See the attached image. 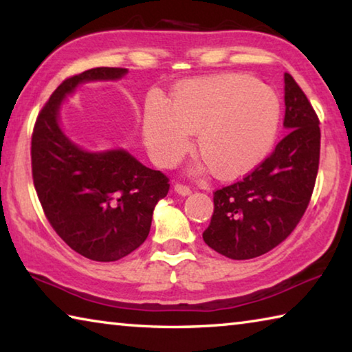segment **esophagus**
<instances>
[{
    "label": "esophagus",
    "instance_id": "esophagus-1",
    "mask_svg": "<svg viewBox=\"0 0 352 352\" xmlns=\"http://www.w3.org/2000/svg\"><path fill=\"white\" fill-rule=\"evenodd\" d=\"M174 190L178 195H182V197H186V195H190V192H192V190H190L188 186H184V184H175Z\"/></svg>",
    "mask_w": 352,
    "mask_h": 352
}]
</instances>
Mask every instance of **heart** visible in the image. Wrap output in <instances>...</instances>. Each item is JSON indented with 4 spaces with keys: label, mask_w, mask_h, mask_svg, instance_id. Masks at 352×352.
I'll return each mask as SVG.
<instances>
[{
    "label": "heart",
    "mask_w": 352,
    "mask_h": 352,
    "mask_svg": "<svg viewBox=\"0 0 352 352\" xmlns=\"http://www.w3.org/2000/svg\"><path fill=\"white\" fill-rule=\"evenodd\" d=\"M281 104L272 87L247 74H220L178 87L169 105L155 100L144 110L142 136L152 160L174 168L189 152V135L204 162L220 180L253 170L275 144Z\"/></svg>",
    "instance_id": "b5f03b06"
}]
</instances>
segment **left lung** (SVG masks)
<instances>
[{"mask_svg":"<svg viewBox=\"0 0 352 352\" xmlns=\"http://www.w3.org/2000/svg\"><path fill=\"white\" fill-rule=\"evenodd\" d=\"M284 129L278 142L243 180L214 192L208 247L230 259H252L270 252L300 222L311 200L320 162V127L306 94L284 74Z\"/></svg>","mask_w":352,"mask_h":352,"instance_id":"left-lung-1","label":"left lung"}]
</instances>
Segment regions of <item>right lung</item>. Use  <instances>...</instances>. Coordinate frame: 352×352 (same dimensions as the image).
<instances>
[{
    "instance_id": "1",
    "label": "right lung",
    "mask_w": 352,
    "mask_h": 352,
    "mask_svg": "<svg viewBox=\"0 0 352 352\" xmlns=\"http://www.w3.org/2000/svg\"><path fill=\"white\" fill-rule=\"evenodd\" d=\"M126 68H93L63 80L40 111L32 133V178L56 233L85 258L113 262L147 239L168 177L126 148L88 151L65 133L60 109L82 83L115 82Z\"/></svg>"
}]
</instances>
